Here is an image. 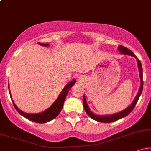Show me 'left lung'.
Returning <instances> with one entry per match:
<instances>
[{"instance_id":"8db88e82","label":"left lung","mask_w":151,"mask_h":151,"mask_svg":"<svg viewBox=\"0 0 151 151\" xmlns=\"http://www.w3.org/2000/svg\"><path fill=\"white\" fill-rule=\"evenodd\" d=\"M120 52L125 54V55H131V56H133L135 57L137 59V62H138V69H139V72H140V77H141V87H140L139 91H138V94L135 98L134 101L132 104H131V106H129L127 109H125V110L119 112V113L115 114H112V115H107V116H98L96 115V114H93L92 112L90 111V109L88 106L87 104H86V99L84 96L83 98V105H84V108L85 109L86 114L89 116L91 119H93V120L99 121V122H102V123H110V122H113V121H116L119 119H122V118L126 116L129 114L131 113V111H133V109H134L135 106L138 102V99H139L140 96H141L142 91H143V69H142V65L141 63V61L138 60V58L134 55V53L131 50H130L128 48L122 46V45H119V47H118Z\"/></svg>"}]
</instances>
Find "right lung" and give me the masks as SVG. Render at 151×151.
Wrapping results in <instances>:
<instances>
[{"mask_svg": "<svg viewBox=\"0 0 151 151\" xmlns=\"http://www.w3.org/2000/svg\"><path fill=\"white\" fill-rule=\"evenodd\" d=\"M39 44L43 46L49 45L48 44H42V43H39ZM75 81V79H74V80L70 81V83H68V84L65 86V87L64 88L63 90H62L61 93L59 95L58 98L57 99L56 101H55V103H54L50 108H48L47 110L40 114H31L24 113V112L21 111L15 106L13 101V105H14L15 109L17 110V111H18L20 115H22V116L25 117L26 119H29V120L32 121H34V122L35 123H39V124H43V123L48 122V121L52 120L55 118H56L59 114H60L62 107H63L64 101H65V100L66 96H67V94L69 92V89H71V87L74 85Z\"/></svg>", "mask_w": 151, "mask_h": 151, "instance_id": "obj_1", "label": "right lung"}]
</instances>
